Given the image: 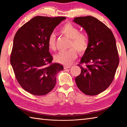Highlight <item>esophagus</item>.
Returning <instances> with one entry per match:
<instances>
[{"mask_svg":"<svg viewBox=\"0 0 127 127\" xmlns=\"http://www.w3.org/2000/svg\"><path fill=\"white\" fill-rule=\"evenodd\" d=\"M71 67V66H64V69L66 70V69H67Z\"/></svg>","mask_w":127,"mask_h":127,"instance_id":"34e87169","label":"esophagus"}]
</instances>
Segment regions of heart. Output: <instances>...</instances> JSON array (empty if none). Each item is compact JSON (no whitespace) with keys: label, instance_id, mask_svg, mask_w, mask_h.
I'll use <instances>...</instances> for the list:
<instances>
[{"label":"heart","instance_id":"b5f03b06","mask_svg":"<svg viewBox=\"0 0 127 127\" xmlns=\"http://www.w3.org/2000/svg\"><path fill=\"white\" fill-rule=\"evenodd\" d=\"M62 34L71 39L70 44L71 47L68 50L60 51L55 56L56 61L60 64L68 65L77 57V49L80 53H83L87 50L89 44V38L86 32H80L79 29L71 23H67L61 28ZM50 49H55L56 37L54 34H51L47 40Z\"/></svg>","mask_w":127,"mask_h":127}]
</instances>
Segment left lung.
I'll return each mask as SVG.
<instances>
[{"label": "left lung", "mask_w": 127, "mask_h": 127, "mask_svg": "<svg viewBox=\"0 0 127 127\" xmlns=\"http://www.w3.org/2000/svg\"><path fill=\"white\" fill-rule=\"evenodd\" d=\"M73 21L84 29L89 38L87 49L78 64L81 72L75 78L76 85L85 95H98L111 84L118 66L115 37L104 24L93 16L75 18ZM83 63L84 66L81 65Z\"/></svg>", "instance_id": "1"}]
</instances>
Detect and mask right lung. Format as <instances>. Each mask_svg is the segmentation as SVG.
Listing matches in <instances>:
<instances>
[{"label":"right lung","mask_w":127,"mask_h":127,"mask_svg":"<svg viewBox=\"0 0 127 127\" xmlns=\"http://www.w3.org/2000/svg\"><path fill=\"white\" fill-rule=\"evenodd\" d=\"M65 17L37 16L18 30L13 40L10 64L18 82L31 94L43 95L53 90L63 65L52 64L47 40Z\"/></svg>","instance_id":"obj_1"}]
</instances>
